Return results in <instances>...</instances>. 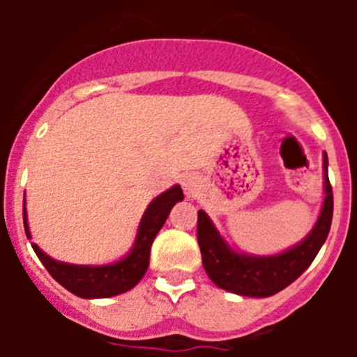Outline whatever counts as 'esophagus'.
<instances>
[{
	"instance_id": "1",
	"label": "esophagus",
	"mask_w": 357,
	"mask_h": 357,
	"mask_svg": "<svg viewBox=\"0 0 357 357\" xmlns=\"http://www.w3.org/2000/svg\"><path fill=\"white\" fill-rule=\"evenodd\" d=\"M182 188H184L185 195L189 198H195L198 193V189H200V178L197 175H193V173H189V175H185L182 178Z\"/></svg>"
}]
</instances>
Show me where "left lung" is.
Returning <instances> with one entry per match:
<instances>
[{
	"label": "left lung",
	"mask_w": 357,
	"mask_h": 357,
	"mask_svg": "<svg viewBox=\"0 0 357 357\" xmlns=\"http://www.w3.org/2000/svg\"><path fill=\"white\" fill-rule=\"evenodd\" d=\"M327 153H324L326 198L320 216L307 238L282 254L255 257L234 252L223 241L206 211H198L197 238L202 263L218 288L243 296H272L307 270L326 243L333 222V188L327 175Z\"/></svg>",
	"instance_id": "1"
}]
</instances>
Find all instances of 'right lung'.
Wrapping results in <instances>:
<instances>
[{"instance_id": "right-lung-1", "label": "right lung", "mask_w": 357, "mask_h": 357, "mask_svg": "<svg viewBox=\"0 0 357 357\" xmlns=\"http://www.w3.org/2000/svg\"><path fill=\"white\" fill-rule=\"evenodd\" d=\"M181 200H184L181 185H173L172 189L164 191L151 202L148 209L144 211L143 220L137 229L134 248L127 257H123L118 263L102 264V266H80V264L61 263V261L52 259L37 247L36 243H31V248L36 250L37 257L48 270L50 275L59 284L64 286L68 291L75 293L82 298H109V296L128 291L143 279L148 264H150L151 243L155 239L157 232L162 229L172 207ZM23 222L26 238L30 239L26 207H23Z\"/></svg>"}]
</instances>
